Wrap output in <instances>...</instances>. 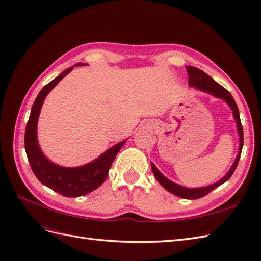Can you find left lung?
<instances>
[{"instance_id": "8db88e82", "label": "left lung", "mask_w": 261, "mask_h": 261, "mask_svg": "<svg viewBox=\"0 0 261 261\" xmlns=\"http://www.w3.org/2000/svg\"><path fill=\"white\" fill-rule=\"evenodd\" d=\"M187 72H188V74H189V86L196 87L199 90H202V91H204V92L214 94L215 96H217V98H220V99H223L227 101V103L230 107H231L232 111H233V116H234L236 121H237V126H238L239 136H240L239 153L237 155V158H236V161L232 165L231 169H230L229 172L221 180H219L215 185H211L209 187L196 188V189H188V188L181 187L177 184L172 182V181H170L169 179H167L165 175L160 173V171L155 168L153 163H151V167H152V171H153L154 177L156 178V180L159 181L160 185L165 188V189H167L169 192H171L172 195L178 196V197L184 198V199H199V198L207 196L209 192L216 189V188L221 186L222 184H225L226 181L230 177H231L232 173L234 172L236 168H237V166H238L239 159H240L242 145H244V131H242V124H241L240 117H239L238 107H237V105H236L232 95L230 94L229 91L226 90L222 86H220L219 83H217L214 79H211L207 73H204L203 71L195 68V66H187Z\"/></svg>"}]
</instances>
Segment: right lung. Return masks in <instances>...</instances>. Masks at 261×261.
Wrapping results in <instances>:
<instances>
[{
  "label": "right lung",
  "mask_w": 261,
  "mask_h": 261,
  "mask_svg": "<svg viewBox=\"0 0 261 261\" xmlns=\"http://www.w3.org/2000/svg\"><path fill=\"white\" fill-rule=\"evenodd\" d=\"M80 64L82 63H77L75 65ZM72 69H73V66L66 69L54 80L47 83L40 91L39 95L36 96L27 124L24 145H25V152L30 166H31L33 173L41 184L64 197H80L93 191L105 182L114 158L125 141L120 142L111 149H109L96 160L79 168H64L54 165L41 152L38 140H36V123H38L42 103H43L47 93Z\"/></svg>",
  "instance_id": "right-lung-1"
}]
</instances>
